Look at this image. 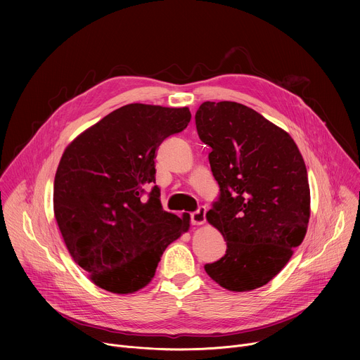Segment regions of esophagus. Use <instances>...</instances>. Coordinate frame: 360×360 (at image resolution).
Masks as SVG:
<instances>
[{
	"instance_id": "esophagus-1",
	"label": "esophagus",
	"mask_w": 360,
	"mask_h": 360,
	"mask_svg": "<svg viewBox=\"0 0 360 360\" xmlns=\"http://www.w3.org/2000/svg\"><path fill=\"white\" fill-rule=\"evenodd\" d=\"M205 215H207V208L199 207L198 211L191 214L192 225H202V224H205Z\"/></svg>"
}]
</instances>
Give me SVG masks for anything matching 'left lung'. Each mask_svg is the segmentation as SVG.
<instances>
[{"instance_id": "8db88e82", "label": "left lung", "mask_w": 360, "mask_h": 360, "mask_svg": "<svg viewBox=\"0 0 360 360\" xmlns=\"http://www.w3.org/2000/svg\"><path fill=\"white\" fill-rule=\"evenodd\" d=\"M195 124L211 146L219 185L207 219L226 240V253L205 271L232 292L261 288L306 235L311 191L303 158L288 132L238 102H203Z\"/></svg>"}]
</instances>
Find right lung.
<instances>
[{"mask_svg": "<svg viewBox=\"0 0 360 360\" xmlns=\"http://www.w3.org/2000/svg\"><path fill=\"white\" fill-rule=\"evenodd\" d=\"M189 121L186 107L128 104L64 150L54 214L72 259L96 286L121 295L142 289L167 246L189 229V215L164 211L160 188L151 186L155 150Z\"/></svg>", "mask_w": 360, "mask_h": 360, "instance_id": "1", "label": "right lung"}]
</instances>
